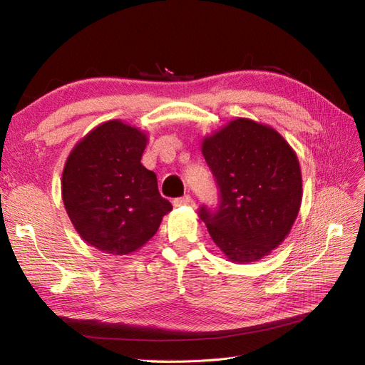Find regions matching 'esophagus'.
Masks as SVG:
<instances>
[{
    "instance_id": "esophagus-1",
    "label": "esophagus",
    "mask_w": 365,
    "mask_h": 365,
    "mask_svg": "<svg viewBox=\"0 0 365 365\" xmlns=\"http://www.w3.org/2000/svg\"><path fill=\"white\" fill-rule=\"evenodd\" d=\"M193 202L192 196L190 195H185L182 197H176V200L173 201V205L175 207H182V205H190Z\"/></svg>"
}]
</instances>
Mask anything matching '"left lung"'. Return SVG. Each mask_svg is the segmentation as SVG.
Returning <instances> with one entry per match:
<instances>
[{"mask_svg":"<svg viewBox=\"0 0 365 365\" xmlns=\"http://www.w3.org/2000/svg\"><path fill=\"white\" fill-rule=\"evenodd\" d=\"M220 189L215 213L201 208L210 236L233 263L263 259L288 237L303 200L297 153L277 130L235 118L201 143Z\"/></svg>","mask_w":365,"mask_h":365,"instance_id":"left-lung-1","label":"left lung"}]
</instances>
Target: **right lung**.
Wrapping results in <instances>:
<instances>
[{
	"instance_id": "add662e5",
	"label": "right lung",
	"mask_w": 365,
	"mask_h": 365,
	"mask_svg": "<svg viewBox=\"0 0 365 365\" xmlns=\"http://www.w3.org/2000/svg\"><path fill=\"white\" fill-rule=\"evenodd\" d=\"M148 140L141 129L108 120L76 143L63 165L62 201L74 230L113 256L148 244L172 210L157 175L141 164Z\"/></svg>"
}]
</instances>
